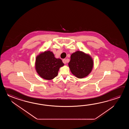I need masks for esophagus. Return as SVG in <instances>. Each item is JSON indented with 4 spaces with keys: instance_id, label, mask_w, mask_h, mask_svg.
<instances>
[{
    "instance_id": "34e87169",
    "label": "esophagus",
    "mask_w": 129,
    "mask_h": 129,
    "mask_svg": "<svg viewBox=\"0 0 129 129\" xmlns=\"http://www.w3.org/2000/svg\"><path fill=\"white\" fill-rule=\"evenodd\" d=\"M62 61H63V63H64V64H66V63H67V61H66V59H63Z\"/></svg>"
}]
</instances>
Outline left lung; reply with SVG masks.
Here are the masks:
<instances>
[{
  "label": "left lung",
  "instance_id": "obj_1",
  "mask_svg": "<svg viewBox=\"0 0 129 129\" xmlns=\"http://www.w3.org/2000/svg\"><path fill=\"white\" fill-rule=\"evenodd\" d=\"M68 65L72 74L78 78H83L92 71L93 59L89 54L77 51L71 54Z\"/></svg>",
  "mask_w": 129,
  "mask_h": 129
}]
</instances>
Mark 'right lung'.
I'll return each mask as SVG.
<instances>
[{
    "label": "right lung",
    "mask_w": 129,
    "mask_h": 129,
    "mask_svg": "<svg viewBox=\"0 0 129 129\" xmlns=\"http://www.w3.org/2000/svg\"><path fill=\"white\" fill-rule=\"evenodd\" d=\"M63 66L62 60L55 58L53 52L50 51L41 52L36 57V71L44 79H53L58 76L59 68Z\"/></svg>",
    "instance_id": "1"
}]
</instances>
